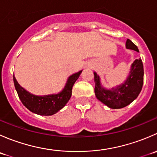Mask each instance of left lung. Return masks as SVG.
Instances as JSON below:
<instances>
[{"label": "left lung", "instance_id": "1", "mask_svg": "<svg viewBox=\"0 0 157 157\" xmlns=\"http://www.w3.org/2000/svg\"><path fill=\"white\" fill-rule=\"evenodd\" d=\"M126 48L139 52L137 47L130 39L126 41ZM94 74L95 95L100 102L111 109L127 106L138 96L144 83V66L141 59H136L131 64L129 74L124 82L115 87L105 89L101 83L100 77Z\"/></svg>", "mask_w": 157, "mask_h": 157}]
</instances>
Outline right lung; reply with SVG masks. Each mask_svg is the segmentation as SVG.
Masks as SVG:
<instances>
[{
    "label": "right lung",
    "mask_w": 157,
    "mask_h": 157,
    "mask_svg": "<svg viewBox=\"0 0 157 157\" xmlns=\"http://www.w3.org/2000/svg\"><path fill=\"white\" fill-rule=\"evenodd\" d=\"M83 71L72 74L67 78L64 89L56 94L36 96L22 87L13 74V83L22 103L30 112L39 115H52L64 108L72 94V87Z\"/></svg>",
    "instance_id": "add662e5"
}]
</instances>
